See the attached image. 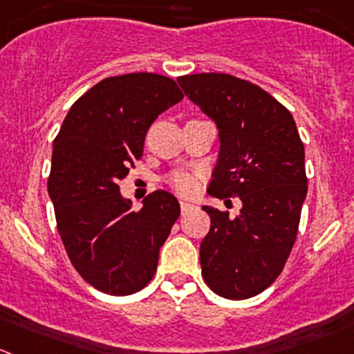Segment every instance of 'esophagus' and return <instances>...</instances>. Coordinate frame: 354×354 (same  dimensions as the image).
Wrapping results in <instances>:
<instances>
[{
  "mask_svg": "<svg viewBox=\"0 0 354 354\" xmlns=\"http://www.w3.org/2000/svg\"><path fill=\"white\" fill-rule=\"evenodd\" d=\"M193 205L191 203H186V201H180V210H183V214H186V212L193 210Z\"/></svg>",
  "mask_w": 354,
  "mask_h": 354,
  "instance_id": "esophagus-1",
  "label": "esophagus"
}]
</instances>
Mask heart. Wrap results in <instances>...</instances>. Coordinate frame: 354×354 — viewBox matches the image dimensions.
Listing matches in <instances>:
<instances>
[{
    "mask_svg": "<svg viewBox=\"0 0 354 354\" xmlns=\"http://www.w3.org/2000/svg\"><path fill=\"white\" fill-rule=\"evenodd\" d=\"M171 187L179 194H193L198 187V180L193 174H187V171H177V174L171 175L170 179Z\"/></svg>",
    "mask_w": 354,
    "mask_h": 354,
    "instance_id": "b5f03b06",
    "label": "heart"
}]
</instances>
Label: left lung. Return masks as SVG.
Instances as JSON below:
<instances>
[{
  "instance_id": "1",
  "label": "left lung",
  "mask_w": 354,
  "mask_h": 354,
  "mask_svg": "<svg viewBox=\"0 0 354 354\" xmlns=\"http://www.w3.org/2000/svg\"><path fill=\"white\" fill-rule=\"evenodd\" d=\"M177 82L218 129L208 194L243 203L236 217L203 207L210 231L200 245L201 274L221 297H254L280 276L297 238L308 193L304 144L290 111L254 83L224 73Z\"/></svg>"
}]
</instances>
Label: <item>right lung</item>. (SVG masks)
Listing matches in <instances>:
<instances>
[{"label":"right lung","instance_id":"1","mask_svg":"<svg viewBox=\"0 0 354 354\" xmlns=\"http://www.w3.org/2000/svg\"><path fill=\"white\" fill-rule=\"evenodd\" d=\"M183 97L161 74L111 76L73 104L53 140L48 194L57 230L74 269L104 294L146 287L179 218V201L167 191H154L132 210L120 180L142 156L154 120Z\"/></svg>","mask_w":354,"mask_h":354}]
</instances>
